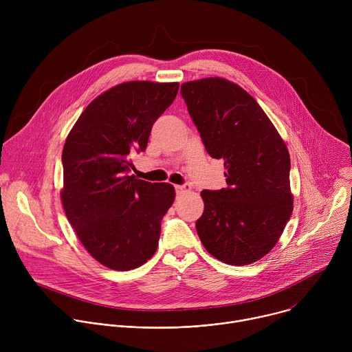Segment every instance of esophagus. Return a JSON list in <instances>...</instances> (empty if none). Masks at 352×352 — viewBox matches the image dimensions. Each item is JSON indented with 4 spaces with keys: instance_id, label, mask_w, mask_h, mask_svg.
<instances>
[{
    "instance_id": "esophagus-1",
    "label": "esophagus",
    "mask_w": 352,
    "mask_h": 352,
    "mask_svg": "<svg viewBox=\"0 0 352 352\" xmlns=\"http://www.w3.org/2000/svg\"><path fill=\"white\" fill-rule=\"evenodd\" d=\"M188 189V186H185V185H175V192H177V195H181L182 192H185Z\"/></svg>"
}]
</instances>
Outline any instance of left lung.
<instances>
[{
	"mask_svg": "<svg viewBox=\"0 0 352 352\" xmlns=\"http://www.w3.org/2000/svg\"><path fill=\"white\" fill-rule=\"evenodd\" d=\"M188 113L227 188L202 190L196 231L216 259L245 266L269 254L292 213L289 155L256 100L223 78L181 85Z\"/></svg>",
	"mask_w": 352,
	"mask_h": 352,
	"instance_id": "left-lung-1",
	"label": "left lung"
}]
</instances>
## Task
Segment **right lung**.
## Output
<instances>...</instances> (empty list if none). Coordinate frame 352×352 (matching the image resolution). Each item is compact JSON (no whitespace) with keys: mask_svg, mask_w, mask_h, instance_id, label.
I'll use <instances>...</instances> for the list:
<instances>
[{"mask_svg":"<svg viewBox=\"0 0 352 352\" xmlns=\"http://www.w3.org/2000/svg\"><path fill=\"white\" fill-rule=\"evenodd\" d=\"M178 87L146 80L117 85L93 100L65 140V214L87 252L113 270L136 269L157 249L175 189L128 175L129 155L144 152Z\"/></svg>","mask_w":352,"mask_h":352,"instance_id":"obj_1","label":"right lung"}]
</instances>
